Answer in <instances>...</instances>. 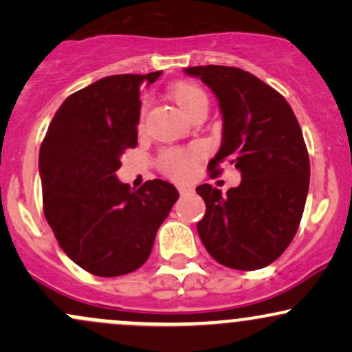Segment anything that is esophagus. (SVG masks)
<instances>
[{
    "label": "esophagus",
    "mask_w": 352,
    "mask_h": 352,
    "mask_svg": "<svg viewBox=\"0 0 352 352\" xmlns=\"http://www.w3.org/2000/svg\"><path fill=\"white\" fill-rule=\"evenodd\" d=\"M192 192V188H187V187H179V193L180 195H185V193H190Z\"/></svg>",
    "instance_id": "34e87169"
}]
</instances>
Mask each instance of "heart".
Returning a JSON list of instances; mask_svg holds the SVG:
<instances>
[{
	"mask_svg": "<svg viewBox=\"0 0 352 352\" xmlns=\"http://www.w3.org/2000/svg\"><path fill=\"white\" fill-rule=\"evenodd\" d=\"M168 94L190 117L199 114L200 111H207V94L199 84L179 80L168 89ZM199 157L200 152L197 148H168L160 155L159 167L165 175L173 180H187L192 172V165L197 162Z\"/></svg>",
	"mask_w": 352,
	"mask_h": 352,
	"instance_id": "obj_1",
	"label": "heart"
}]
</instances>
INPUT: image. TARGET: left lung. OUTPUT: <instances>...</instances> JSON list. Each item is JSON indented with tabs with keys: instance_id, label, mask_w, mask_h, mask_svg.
I'll list each match as a JSON object with an SVG mask.
<instances>
[{
	"instance_id": "obj_1",
	"label": "left lung",
	"mask_w": 352,
	"mask_h": 352,
	"mask_svg": "<svg viewBox=\"0 0 352 352\" xmlns=\"http://www.w3.org/2000/svg\"><path fill=\"white\" fill-rule=\"evenodd\" d=\"M185 72L215 92L223 114L210 173H221L223 162L241 172V184L227 193L197 187L207 207L197 225L201 243L228 268H265L292 243L305 212L309 155L300 124L280 92L250 72L212 64Z\"/></svg>"
}]
</instances>
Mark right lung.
<instances>
[{"label":"right lung","mask_w":352,"mask_h":352,"mask_svg":"<svg viewBox=\"0 0 352 352\" xmlns=\"http://www.w3.org/2000/svg\"><path fill=\"white\" fill-rule=\"evenodd\" d=\"M160 74L107 76L80 89L60 104L43 139L44 217L63 252L96 276L140 268L179 199L168 182L131 190L116 177L122 153L137 145L140 87Z\"/></svg>","instance_id":"right-lung-1"}]
</instances>
